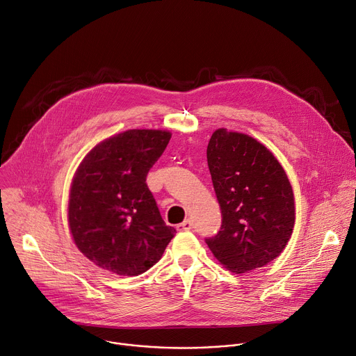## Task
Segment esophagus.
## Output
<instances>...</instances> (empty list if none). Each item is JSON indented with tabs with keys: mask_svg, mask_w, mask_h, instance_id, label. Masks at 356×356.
I'll return each mask as SVG.
<instances>
[{
	"mask_svg": "<svg viewBox=\"0 0 356 356\" xmlns=\"http://www.w3.org/2000/svg\"><path fill=\"white\" fill-rule=\"evenodd\" d=\"M177 232H188V230H191V221L190 220H184L183 222H180V224H177Z\"/></svg>",
	"mask_w": 356,
	"mask_h": 356,
	"instance_id": "1",
	"label": "esophagus"
}]
</instances>
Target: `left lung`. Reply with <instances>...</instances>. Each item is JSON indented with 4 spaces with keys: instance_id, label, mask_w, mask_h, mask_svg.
I'll return each mask as SVG.
<instances>
[{
    "instance_id": "1",
    "label": "left lung",
    "mask_w": 356,
    "mask_h": 356,
    "mask_svg": "<svg viewBox=\"0 0 356 356\" xmlns=\"http://www.w3.org/2000/svg\"><path fill=\"white\" fill-rule=\"evenodd\" d=\"M207 163L221 229L206 243L233 273L264 267L285 248L296 222L294 193L274 154L254 138L217 129Z\"/></svg>"
}]
</instances>
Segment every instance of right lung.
I'll return each mask as SVG.
<instances>
[{
	"mask_svg": "<svg viewBox=\"0 0 356 356\" xmlns=\"http://www.w3.org/2000/svg\"><path fill=\"white\" fill-rule=\"evenodd\" d=\"M172 134L131 129L96 145L71 186L68 221L79 251L99 268L134 277L154 266L176 230L146 184Z\"/></svg>",
	"mask_w": 356,
	"mask_h": 356,
	"instance_id": "obj_1",
	"label": "right lung"
}]
</instances>
